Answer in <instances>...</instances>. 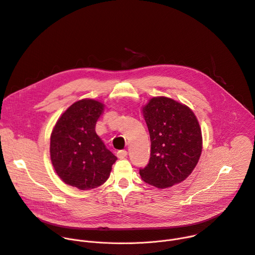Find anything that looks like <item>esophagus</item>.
I'll list each match as a JSON object with an SVG mask.
<instances>
[{"mask_svg": "<svg viewBox=\"0 0 255 255\" xmlns=\"http://www.w3.org/2000/svg\"><path fill=\"white\" fill-rule=\"evenodd\" d=\"M127 154H128V152H127L126 150H119V151L117 152V156H118L119 158H125V157L127 156Z\"/></svg>", "mask_w": 255, "mask_h": 255, "instance_id": "34e87169", "label": "esophagus"}]
</instances>
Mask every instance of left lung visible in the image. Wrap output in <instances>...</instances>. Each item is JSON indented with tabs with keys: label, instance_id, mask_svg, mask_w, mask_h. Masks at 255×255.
<instances>
[{
	"label": "left lung",
	"instance_id": "8db88e82",
	"mask_svg": "<svg viewBox=\"0 0 255 255\" xmlns=\"http://www.w3.org/2000/svg\"><path fill=\"white\" fill-rule=\"evenodd\" d=\"M150 136V158L141 179L164 189L181 183L196 167L202 134L193 111L173 99L151 98L142 108Z\"/></svg>",
	"mask_w": 255,
	"mask_h": 255
}]
</instances>
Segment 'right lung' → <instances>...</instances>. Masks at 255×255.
<instances>
[{
    "label": "right lung",
    "mask_w": 255,
    "mask_h": 255,
    "mask_svg": "<svg viewBox=\"0 0 255 255\" xmlns=\"http://www.w3.org/2000/svg\"><path fill=\"white\" fill-rule=\"evenodd\" d=\"M104 110L99 101H77L61 115L51 134L50 154L57 175L80 190L104 184L117 159L96 132Z\"/></svg>",
    "instance_id": "1"
}]
</instances>
